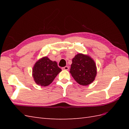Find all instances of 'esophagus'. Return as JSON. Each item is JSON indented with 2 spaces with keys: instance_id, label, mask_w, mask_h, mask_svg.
Here are the masks:
<instances>
[{
  "instance_id": "1",
  "label": "esophagus",
  "mask_w": 129,
  "mask_h": 129,
  "mask_svg": "<svg viewBox=\"0 0 129 129\" xmlns=\"http://www.w3.org/2000/svg\"><path fill=\"white\" fill-rule=\"evenodd\" d=\"M62 70H68V69H69V67L66 66V67H63L62 68Z\"/></svg>"
}]
</instances>
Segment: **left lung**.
Masks as SVG:
<instances>
[{
  "mask_svg": "<svg viewBox=\"0 0 129 129\" xmlns=\"http://www.w3.org/2000/svg\"><path fill=\"white\" fill-rule=\"evenodd\" d=\"M70 73L79 84L88 85L94 81L96 76L95 62L88 55L79 53L72 60Z\"/></svg>",
  "mask_w": 129,
  "mask_h": 129,
  "instance_id": "obj_1",
  "label": "left lung"
}]
</instances>
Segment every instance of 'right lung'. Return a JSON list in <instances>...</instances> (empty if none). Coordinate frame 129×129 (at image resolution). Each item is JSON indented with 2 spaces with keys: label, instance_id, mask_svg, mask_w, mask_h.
I'll return each mask as SVG.
<instances>
[{
  "label": "right lung",
  "instance_id": "1",
  "mask_svg": "<svg viewBox=\"0 0 129 129\" xmlns=\"http://www.w3.org/2000/svg\"><path fill=\"white\" fill-rule=\"evenodd\" d=\"M61 71L55 61H53L48 57L44 56L35 63L32 70V76L38 85L46 86L53 81Z\"/></svg>",
  "mask_w": 129,
  "mask_h": 129
}]
</instances>
